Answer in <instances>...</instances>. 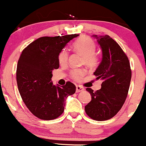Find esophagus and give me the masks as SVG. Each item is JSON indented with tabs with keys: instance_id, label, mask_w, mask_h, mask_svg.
<instances>
[{
	"instance_id": "1",
	"label": "esophagus",
	"mask_w": 146,
	"mask_h": 146,
	"mask_svg": "<svg viewBox=\"0 0 146 146\" xmlns=\"http://www.w3.org/2000/svg\"><path fill=\"white\" fill-rule=\"evenodd\" d=\"M84 90V89L83 86H80V85L76 86V93H79V92H80V91H83Z\"/></svg>"
}]
</instances>
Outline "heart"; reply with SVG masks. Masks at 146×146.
I'll return each instance as SVG.
<instances>
[{
    "instance_id": "heart-1",
    "label": "heart",
    "mask_w": 146,
    "mask_h": 146,
    "mask_svg": "<svg viewBox=\"0 0 146 146\" xmlns=\"http://www.w3.org/2000/svg\"><path fill=\"white\" fill-rule=\"evenodd\" d=\"M74 52L82 55V64H85L89 68H94L98 65L100 57L96 52V45L93 40L87 37H81L76 40L73 44ZM68 52L65 50H62L58 55V62L60 65H65L68 62ZM86 70L84 68H77L70 71V76L72 79L76 81L81 80L85 75Z\"/></svg>"
}]
</instances>
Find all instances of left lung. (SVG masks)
<instances>
[{
    "mask_svg": "<svg viewBox=\"0 0 146 146\" xmlns=\"http://www.w3.org/2000/svg\"><path fill=\"white\" fill-rule=\"evenodd\" d=\"M97 38L102 51L101 63L94 74L102 81L101 89L94 91L91 88V100L86 105L85 112L92 119L102 121L113 118L123 107L127 98L131 78L127 56L109 35Z\"/></svg>",
    "mask_w": 146,
    "mask_h": 146,
    "instance_id": "left-lung-1",
    "label": "left lung"
}]
</instances>
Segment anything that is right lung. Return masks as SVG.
I'll return each mask as SVG.
<instances>
[{
  "label": "right lung",
  "mask_w": 146,
  "mask_h": 146,
  "mask_svg": "<svg viewBox=\"0 0 146 146\" xmlns=\"http://www.w3.org/2000/svg\"><path fill=\"white\" fill-rule=\"evenodd\" d=\"M79 35L42 36L23 49L17 64V82L22 100L30 112L41 120H53L62 114L66 98L76 86L67 82L55 86L51 81L60 66L58 55L68 41Z\"/></svg>",
  "instance_id": "right-lung-1"
}]
</instances>
